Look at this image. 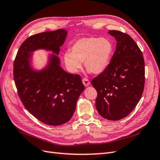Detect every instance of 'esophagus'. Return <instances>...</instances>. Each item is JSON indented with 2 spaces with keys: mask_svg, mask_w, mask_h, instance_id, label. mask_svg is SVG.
Returning <instances> with one entry per match:
<instances>
[{
  "mask_svg": "<svg viewBox=\"0 0 160 160\" xmlns=\"http://www.w3.org/2000/svg\"><path fill=\"white\" fill-rule=\"evenodd\" d=\"M82 82H83V85L85 86V87H88L90 85V81H89L88 79L87 78H83V79H82Z\"/></svg>",
  "mask_w": 160,
  "mask_h": 160,
  "instance_id": "1",
  "label": "esophagus"
}]
</instances>
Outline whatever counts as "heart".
I'll return each mask as SVG.
<instances>
[{
	"instance_id": "obj_1",
	"label": "heart",
	"mask_w": 160,
	"mask_h": 160,
	"mask_svg": "<svg viewBox=\"0 0 160 160\" xmlns=\"http://www.w3.org/2000/svg\"><path fill=\"white\" fill-rule=\"evenodd\" d=\"M70 51L71 53L67 52L64 55L65 63L70 71L77 72L84 62L87 70L98 75L108 67L113 47L107 38L87 37L73 43Z\"/></svg>"
}]
</instances>
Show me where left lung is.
Wrapping results in <instances>:
<instances>
[{
  "label": "left lung",
  "instance_id": "8db88e82",
  "mask_svg": "<svg viewBox=\"0 0 160 160\" xmlns=\"http://www.w3.org/2000/svg\"><path fill=\"white\" fill-rule=\"evenodd\" d=\"M117 46L106 69L92 80L98 92L99 113L111 121L128 116L137 105L144 89L145 63L142 52L133 38L119 31H109Z\"/></svg>",
  "mask_w": 160,
  "mask_h": 160
}]
</instances>
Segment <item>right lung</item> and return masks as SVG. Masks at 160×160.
I'll return each mask as SVG.
<instances>
[{"label": "right lung", "instance_id": "right-lung-1", "mask_svg": "<svg viewBox=\"0 0 160 160\" xmlns=\"http://www.w3.org/2000/svg\"><path fill=\"white\" fill-rule=\"evenodd\" d=\"M67 31L59 29L36 34L24 41L14 61V79L22 104L40 122L60 125L71 119L77 101L85 89L79 75H72L60 67L58 57ZM45 49L53 53L41 71L30 65L32 52Z\"/></svg>", "mask_w": 160, "mask_h": 160}]
</instances>
